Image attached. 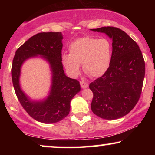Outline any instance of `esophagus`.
<instances>
[{
  "label": "esophagus",
  "instance_id": "34e87169",
  "mask_svg": "<svg viewBox=\"0 0 155 155\" xmlns=\"http://www.w3.org/2000/svg\"><path fill=\"white\" fill-rule=\"evenodd\" d=\"M80 84H81V87L82 88H87V87H88V86H89V84L87 82H84V81H81V82H80Z\"/></svg>",
  "mask_w": 155,
  "mask_h": 155
}]
</instances>
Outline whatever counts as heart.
<instances>
[{"mask_svg":"<svg viewBox=\"0 0 155 155\" xmlns=\"http://www.w3.org/2000/svg\"><path fill=\"white\" fill-rule=\"evenodd\" d=\"M111 46L106 38L85 36L77 38L69 45V54L62 56V62L70 75L76 76L82 64L84 71L93 78L103 76L109 67Z\"/></svg>","mask_w":155,"mask_h":155,"instance_id":"obj_1","label":"heart"}]
</instances>
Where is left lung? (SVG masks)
I'll return each instance as SVG.
<instances>
[{
	"label": "left lung",
	"mask_w": 155,
	"mask_h": 155,
	"mask_svg": "<svg viewBox=\"0 0 155 155\" xmlns=\"http://www.w3.org/2000/svg\"><path fill=\"white\" fill-rule=\"evenodd\" d=\"M92 31L112 38V54L108 70L90 84L93 93L91 109L105 120L125 116L137 104L145 76V62L139 47L125 32L115 27Z\"/></svg>",
	"instance_id": "1"
}]
</instances>
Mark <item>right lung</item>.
<instances>
[{
  "mask_svg": "<svg viewBox=\"0 0 155 155\" xmlns=\"http://www.w3.org/2000/svg\"><path fill=\"white\" fill-rule=\"evenodd\" d=\"M62 39L60 32L37 33L17 49L12 62V82L19 103L32 118L43 123H55L67 117L70 112L71 101L81 89L78 80L67 77L64 74ZM38 54L48 60L53 71L51 95L43 102L30 101L21 90L18 84L23 62Z\"/></svg>",
  "mask_w": 155,
  "mask_h": 155,
  "instance_id": "obj_1",
  "label": "right lung"
}]
</instances>
